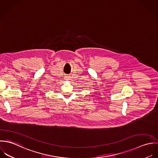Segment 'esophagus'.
I'll return each instance as SVG.
<instances>
[{
  "label": "esophagus",
  "instance_id": "esophagus-1",
  "mask_svg": "<svg viewBox=\"0 0 158 158\" xmlns=\"http://www.w3.org/2000/svg\"><path fill=\"white\" fill-rule=\"evenodd\" d=\"M69 77L68 76H65V77H64V79H65V80H68V79H69Z\"/></svg>",
  "mask_w": 158,
  "mask_h": 158
}]
</instances>
